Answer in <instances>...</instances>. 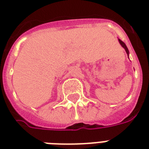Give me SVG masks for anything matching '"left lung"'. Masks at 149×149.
Returning <instances> with one entry per match:
<instances>
[{
    "mask_svg": "<svg viewBox=\"0 0 149 149\" xmlns=\"http://www.w3.org/2000/svg\"><path fill=\"white\" fill-rule=\"evenodd\" d=\"M119 42H120V45H122V47L125 49V51H126V52H127V56H128V54H129V51H128V49H127V46H126V45L125 44V42H122V41L120 40V39H119Z\"/></svg>",
    "mask_w": 149,
    "mask_h": 149,
    "instance_id": "1",
    "label": "left lung"
}]
</instances>
